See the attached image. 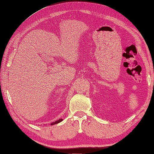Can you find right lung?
I'll list each match as a JSON object with an SVG mask.
<instances>
[{"instance_id":"obj_1","label":"right lung","mask_w":154,"mask_h":154,"mask_svg":"<svg viewBox=\"0 0 154 154\" xmlns=\"http://www.w3.org/2000/svg\"><path fill=\"white\" fill-rule=\"evenodd\" d=\"M63 119H59V120H58V121H56L55 122H52L51 124V125H55V124H58V123H59V122H60L61 121H63Z\"/></svg>"}]
</instances>
